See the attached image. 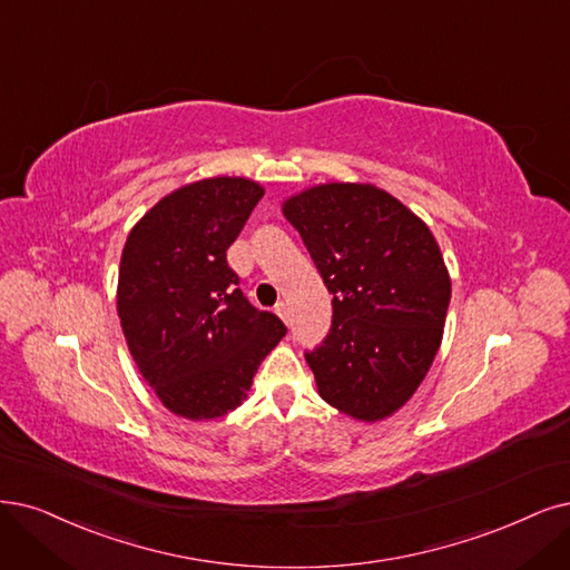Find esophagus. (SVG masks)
Masks as SVG:
<instances>
[{
    "label": "esophagus",
    "mask_w": 570,
    "mask_h": 570,
    "mask_svg": "<svg viewBox=\"0 0 570 570\" xmlns=\"http://www.w3.org/2000/svg\"><path fill=\"white\" fill-rule=\"evenodd\" d=\"M274 312H277L279 314V317L288 324V307H286V303L284 301H279L277 305H274Z\"/></svg>",
    "instance_id": "esophagus-1"
}]
</instances>
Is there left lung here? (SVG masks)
<instances>
[{
  "instance_id": "8db88e82",
  "label": "left lung",
  "mask_w": 570,
  "mask_h": 570,
  "mask_svg": "<svg viewBox=\"0 0 570 570\" xmlns=\"http://www.w3.org/2000/svg\"><path fill=\"white\" fill-rule=\"evenodd\" d=\"M284 216L333 293L328 335L305 352L322 399L368 423L392 415L430 371L451 301L430 227L385 189L356 183L312 187Z\"/></svg>"
}]
</instances>
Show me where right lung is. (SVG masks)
<instances>
[{
    "label": "right lung",
    "mask_w": 570,
    "mask_h": 570,
    "mask_svg": "<svg viewBox=\"0 0 570 570\" xmlns=\"http://www.w3.org/2000/svg\"><path fill=\"white\" fill-rule=\"evenodd\" d=\"M263 187L246 178L185 185L126 239L117 309L131 356L168 411L202 420L235 411L286 326L253 307L227 263Z\"/></svg>",
    "instance_id": "right-lung-1"
}]
</instances>
